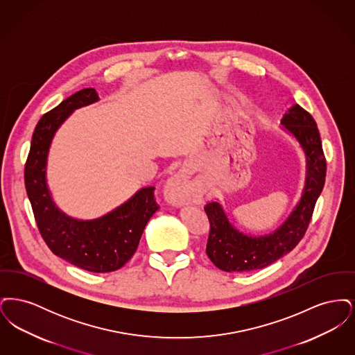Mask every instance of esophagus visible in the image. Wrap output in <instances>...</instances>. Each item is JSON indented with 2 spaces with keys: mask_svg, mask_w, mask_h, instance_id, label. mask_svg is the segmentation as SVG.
Segmentation results:
<instances>
[{
  "mask_svg": "<svg viewBox=\"0 0 355 355\" xmlns=\"http://www.w3.org/2000/svg\"><path fill=\"white\" fill-rule=\"evenodd\" d=\"M164 194L166 201L173 205H180L187 198V185L185 178L181 174H175L170 177L164 189Z\"/></svg>",
  "mask_w": 355,
  "mask_h": 355,
  "instance_id": "1",
  "label": "esophagus"
}]
</instances>
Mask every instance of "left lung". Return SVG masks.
<instances>
[{
	"instance_id": "8db88e82",
	"label": "left lung",
	"mask_w": 355,
	"mask_h": 355,
	"mask_svg": "<svg viewBox=\"0 0 355 355\" xmlns=\"http://www.w3.org/2000/svg\"><path fill=\"white\" fill-rule=\"evenodd\" d=\"M294 135L306 157V181L301 201L282 226L268 236H246L229 222L220 202L205 206L210 223L206 254L220 270H258L290 253L304 238L311 220L315 202L321 194L326 177V159L322 150L321 135L311 114L294 105L281 121Z\"/></svg>"
}]
</instances>
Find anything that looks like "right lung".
I'll list each match as a JSON object with an SVG mask.
<instances>
[{
	"label": "right lung",
	"instance_id": "right-lung-1",
	"mask_svg": "<svg viewBox=\"0 0 355 355\" xmlns=\"http://www.w3.org/2000/svg\"><path fill=\"white\" fill-rule=\"evenodd\" d=\"M96 101L97 92L86 87L41 117L25 164V187L38 230L51 252L80 269L109 272L119 270L133 257L148 220L159 206L153 186L138 190L129 201L97 220H74L53 202L46 185L51 139L76 109Z\"/></svg>",
	"mask_w": 355,
	"mask_h": 355
}]
</instances>
